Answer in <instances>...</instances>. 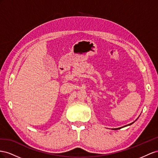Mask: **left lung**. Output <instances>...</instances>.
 <instances>
[{"label": "left lung", "mask_w": 158, "mask_h": 158, "mask_svg": "<svg viewBox=\"0 0 158 158\" xmlns=\"http://www.w3.org/2000/svg\"><path fill=\"white\" fill-rule=\"evenodd\" d=\"M134 123H130V124H129L128 125H131L132 124H133ZM128 125H126V126H124V127H120V128H113L112 130H118V129H120L121 128H123V127H127V126H128Z\"/></svg>", "instance_id": "left-lung-1"}]
</instances>
